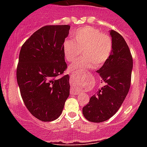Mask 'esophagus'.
<instances>
[{
    "instance_id": "1",
    "label": "esophagus",
    "mask_w": 147,
    "mask_h": 147,
    "mask_svg": "<svg viewBox=\"0 0 147 147\" xmlns=\"http://www.w3.org/2000/svg\"><path fill=\"white\" fill-rule=\"evenodd\" d=\"M71 93H73V94H74V95H78V94H79V92L75 91V90H74V88H71Z\"/></svg>"
}]
</instances>
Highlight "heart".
<instances>
[{
    "label": "heart",
    "mask_w": 147,
    "mask_h": 147,
    "mask_svg": "<svg viewBox=\"0 0 147 147\" xmlns=\"http://www.w3.org/2000/svg\"><path fill=\"white\" fill-rule=\"evenodd\" d=\"M74 40L67 39L63 44V53L67 62H73L70 65L71 71H81L102 66L110 57L113 51L112 38L97 28L85 26L73 33Z\"/></svg>",
    "instance_id": "heart-1"
}]
</instances>
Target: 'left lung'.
Segmentation results:
<instances>
[{
    "label": "left lung",
    "instance_id": "left-lung-1",
    "mask_svg": "<svg viewBox=\"0 0 147 147\" xmlns=\"http://www.w3.org/2000/svg\"><path fill=\"white\" fill-rule=\"evenodd\" d=\"M113 40L112 54L96 71L105 85L90 98L82 108L87 120L95 123L107 121L117 112L130 88L132 58L127 42L120 34L110 30Z\"/></svg>",
    "mask_w": 147,
    "mask_h": 147
}]
</instances>
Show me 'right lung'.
<instances>
[{"mask_svg":"<svg viewBox=\"0 0 147 147\" xmlns=\"http://www.w3.org/2000/svg\"><path fill=\"white\" fill-rule=\"evenodd\" d=\"M68 25L45 26L22 45L17 81L26 107L42 121L59 117L70 94L69 76H60L67 68L63 44Z\"/></svg>","mask_w":147,"mask_h":147,"instance_id":"1","label":"right lung"}]
</instances>
